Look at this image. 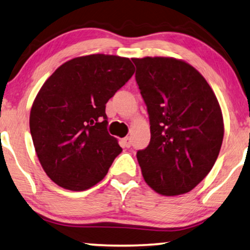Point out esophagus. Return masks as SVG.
I'll use <instances>...</instances> for the list:
<instances>
[{"mask_svg":"<svg viewBox=\"0 0 250 250\" xmlns=\"http://www.w3.org/2000/svg\"><path fill=\"white\" fill-rule=\"evenodd\" d=\"M121 143H122V146H124V148H129V146H131V139L128 138V136H126V138H124V139H122V141H121Z\"/></svg>","mask_w":250,"mask_h":250,"instance_id":"obj_1","label":"esophagus"}]
</instances>
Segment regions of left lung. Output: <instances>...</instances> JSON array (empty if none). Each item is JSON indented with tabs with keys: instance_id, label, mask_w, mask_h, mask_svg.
<instances>
[{
	"instance_id": "8db88e82",
	"label": "left lung",
	"mask_w": 250,
	"mask_h": 250,
	"mask_svg": "<svg viewBox=\"0 0 250 250\" xmlns=\"http://www.w3.org/2000/svg\"><path fill=\"white\" fill-rule=\"evenodd\" d=\"M150 121L149 146L136 158L146 184L163 196L187 193L213 168L224 135L216 95L186 61L133 58Z\"/></svg>"
}]
</instances>
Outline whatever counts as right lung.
I'll use <instances>...</instances> for the list:
<instances>
[{
	"instance_id": "right-lung-1",
	"label": "right lung",
	"mask_w": 250,
	"mask_h": 250,
	"mask_svg": "<svg viewBox=\"0 0 250 250\" xmlns=\"http://www.w3.org/2000/svg\"><path fill=\"white\" fill-rule=\"evenodd\" d=\"M134 74L128 58H74L47 78L33 102L30 134L46 175L71 191L90 189L122 152L107 131L105 104Z\"/></svg>"
}]
</instances>
